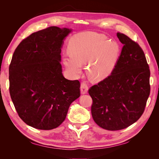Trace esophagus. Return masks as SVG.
Wrapping results in <instances>:
<instances>
[{"instance_id":"esophagus-1","label":"esophagus","mask_w":159,"mask_h":159,"mask_svg":"<svg viewBox=\"0 0 159 159\" xmlns=\"http://www.w3.org/2000/svg\"><path fill=\"white\" fill-rule=\"evenodd\" d=\"M88 86L86 84L85 82H82L80 86V91L81 94H86L88 91Z\"/></svg>"}]
</instances>
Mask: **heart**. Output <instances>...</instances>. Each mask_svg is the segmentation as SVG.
<instances>
[{
	"instance_id": "heart-1",
	"label": "heart",
	"mask_w": 159,
	"mask_h": 159,
	"mask_svg": "<svg viewBox=\"0 0 159 159\" xmlns=\"http://www.w3.org/2000/svg\"><path fill=\"white\" fill-rule=\"evenodd\" d=\"M70 54L64 56L66 68L74 75H78L81 64H89L91 79L101 80L112 73L120 54L119 43L102 34L88 32L72 37L68 44Z\"/></svg>"
}]
</instances>
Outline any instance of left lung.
<instances>
[{
	"mask_svg": "<svg viewBox=\"0 0 159 159\" xmlns=\"http://www.w3.org/2000/svg\"><path fill=\"white\" fill-rule=\"evenodd\" d=\"M117 36L123 46L116 66L89 89L94 121L109 131L135 123L145 111L151 89L150 70L142 48L124 34L117 32Z\"/></svg>",
	"mask_w": 159,
	"mask_h": 159,
	"instance_id": "1",
	"label": "left lung"
}]
</instances>
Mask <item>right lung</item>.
Masks as SVG:
<instances>
[{
	"label": "right lung",
	"instance_id": "right-lung-1",
	"mask_svg": "<svg viewBox=\"0 0 159 159\" xmlns=\"http://www.w3.org/2000/svg\"><path fill=\"white\" fill-rule=\"evenodd\" d=\"M71 32L50 26L34 32L14 51L9 66V91L19 117L41 130L60 126L71 103L80 96L78 80L62 74L61 48Z\"/></svg>",
	"mask_w": 159,
	"mask_h": 159
}]
</instances>
